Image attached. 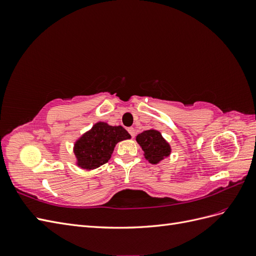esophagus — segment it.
<instances>
[{"mask_svg": "<svg viewBox=\"0 0 256 256\" xmlns=\"http://www.w3.org/2000/svg\"><path fill=\"white\" fill-rule=\"evenodd\" d=\"M128 132L130 134V136H134V134H136V130H134V127H130V128H128Z\"/></svg>", "mask_w": 256, "mask_h": 256, "instance_id": "esophagus-1", "label": "esophagus"}]
</instances>
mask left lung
<instances>
[{"mask_svg": "<svg viewBox=\"0 0 256 256\" xmlns=\"http://www.w3.org/2000/svg\"><path fill=\"white\" fill-rule=\"evenodd\" d=\"M136 142L142 147L145 159L152 164H157L171 154V145L156 129L145 130L136 138Z\"/></svg>", "mask_w": 256, "mask_h": 256, "instance_id": "1", "label": "left lung"}]
</instances>
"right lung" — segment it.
<instances>
[{"mask_svg":"<svg viewBox=\"0 0 256 256\" xmlns=\"http://www.w3.org/2000/svg\"><path fill=\"white\" fill-rule=\"evenodd\" d=\"M130 138L122 126H110L104 122H98L74 142L76 164L86 171L102 166L110 160L115 145Z\"/></svg>","mask_w":256,"mask_h":256,"instance_id":"right-lung-1","label":"right lung"}]
</instances>
